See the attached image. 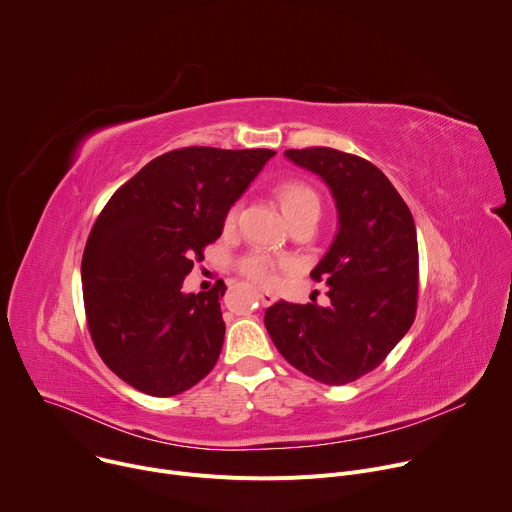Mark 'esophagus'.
<instances>
[{
  "mask_svg": "<svg viewBox=\"0 0 512 512\" xmlns=\"http://www.w3.org/2000/svg\"><path fill=\"white\" fill-rule=\"evenodd\" d=\"M275 300H277V298H275V294H271V291H265V289L259 291V302H261L263 306H271Z\"/></svg>",
  "mask_w": 512,
  "mask_h": 512,
  "instance_id": "34e87169",
  "label": "esophagus"
}]
</instances>
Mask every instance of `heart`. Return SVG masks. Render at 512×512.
I'll use <instances>...</instances> for the list:
<instances>
[{
    "label": "heart",
    "mask_w": 512,
    "mask_h": 512,
    "mask_svg": "<svg viewBox=\"0 0 512 512\" xmlns=\"http://www.w3.org/2000/svg\"><path fill=\"white\" fill-rule=\"evenodd\" d=\"M277 198H279V204L285 212L287 218H294L298 214H306V212H314L318 214L320 212V196L318 192L302 182V180H285L279 184L277 188ZM237 212L239 208L233 206L229 212H227V218H225V225L227 227H233L235 221H237ZM275 261H271L269 257L261 255V253H251L247 257H243L239 261V271L245 273L251 281L255 283H261V285H267L273 281V271H275Z\"/></svg>",
    "instance_id": "heart-1"
}]
</instances>
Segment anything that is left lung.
I'll list each match as a JSON object with an SVG mask.
<instances>
[{
	"mask_svg": "<svg viewBox=\"0 0 512 512\" xmlns=\"http://www.w3.org/2000/svg\"><path fill=\"white\" fill-rule=\"evenodd\" d=\"M285 158L318 174L332 192L338 231L312 269L330 304L265 310V328L281 356L324 385L371 373L415 320L419 257L409 206L371 162L332 148L287 150Z\"/></svg>",
	"mask_w": 512,
	"mask_h": 512,
	"instance_id": "left-lung-1",
	"label": "left lung"
}]
</instances>
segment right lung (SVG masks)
Returning <instances> with one entry per match:
<instances>
[{"label": "right lung", "mask_w": 512, "mask_h": 512, "mask_svg": "<svg viewBox=\"0 0 512 512\" xmlns=\"http://www.w3.org/2000/svg\"><path fill=\"white\" fill-rule=\"evenodd\" d=\"M273 150L184 148L158 156L105 204L83 253L91 338L107 367L152 397L202 381L225 340L227 285L184 294L202 249Z\"/></svg>", "instance_id": "right-lung-1"}]
</instances>
